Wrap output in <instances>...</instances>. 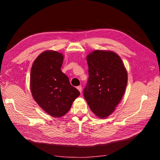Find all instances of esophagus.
Instances as JSON below:
<instances>
[{"mask_svg": "<svg viewBox=\"0 0 160 160\" xmlns=\"http://www.w3.org/2000/svg\"><path fill=\"white\" fill-rule=\"evenodd\" d=\"M77 88V89H78V90L79 91L80 93H81V91H82V87H81V86H78Z\"/></svg>", "mask_w": 160, "mask_h": 160, "instance_id": "34e87169", "label": "esophagus"}]
</instances>
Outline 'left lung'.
<instances>
[{
  "mask_svg": "<svg viewBox=\"0 0 160 160\" xmlns=\"http://www.w3.org/2000/svg\"><path fill=\"white\" fill-rule=\"evenodd\" d=\"M89 79L83 95L91 110L99 118L113 113L128 83V72L122 59L110 51L96 50L87 56Z\"/></svg>",
  "mask_w": 160,
  "mask_h": 160,
  "instance_id": "8db88e82",
  "label": "left lung"
}]
</instances>
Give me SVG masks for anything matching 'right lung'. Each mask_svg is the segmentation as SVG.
Masks as SVG:
<instances>
[{
  "mask_svg": "<svg viewBox=\"0 0 160 160\" xmlns=\"http://www.w3.org/2000/svg\"><path fill=\"white\" fill-rule=\"evenodd\" d=\"M63 55L55 51L42 52L34 61L30 78L32 98L46 113L60 118L70 109L80 92L61 70Z\"/></svg>",
  "mask_w": 160,
  "mask_h": 160,
  "instance_id": "right-lung-1",
  "label": "right lung"
}]
</instances>
